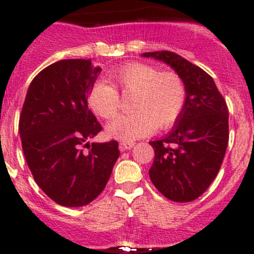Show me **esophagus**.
<instances>
[{
    "instance_id": "1",
    "label": "esophagus",
    "mask_w": 254,
    "mask_h": 254,
    "mask_svg": "<svg viewBox=\"0 0 254 254\" xmlns=\"http://www.w3.org/2000/svg\"><path fill=\"white\" fill-rule=\"evenodd\" d=\"M135 142L132 141H123L119 143V150L120 151H127V150H130V148L134 147Z\"/></svg>"
}]
</instances>
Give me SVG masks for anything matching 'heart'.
<instances>
[{
    "label": "heart",
    "mask_w": 254,
    "mask_h": 254,
    "mask_svg": "<svg viewBox=\"0 0 254 254\" xmlns=\"http://www.w3.org/2000/svg\"><path fill=\"white\" fill-rule=\"evenodd\" d=\"M109 79L123 93H135L131 114L113 120L107 130L112 137L132 141L176 123L186 103V86L175 72H161L142 63H130L109 72ZM91 109L104 119H113L120 108L119 93L112 84L97 82L88 94Z\"/></svg>",
    "instance_id": "b5f03b06"
}]
</instances>
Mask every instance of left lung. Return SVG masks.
Wrapping results in <instances>:
<instances>
[{
    "label": "left lung",
    "mask_w": 254,
    "mask_h": 254,
    "mask_svg": "<svg viewBox=\"0 0 254 254\" xmlns=\"http://www.w3.org/2000/svg\"><path fill=\"white\" fill-rule=\"evenodd\" d=\"M167 64L186 86V103L172 130L150 141L155 161L148 175L167 199L195 200L209 188L222 165L229 142V111L214 79L172 51L141 54Z\"/></svg>",
    "instance_id": "left-lung-1"
}]
</instances>
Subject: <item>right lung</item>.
Wrapping results in <instances>:
<instances>
[{"instance_id": "1", "label": "right lung", "mask_w": 254, "mask_h": 254, "mask_svg": "<svg viewBox=\"0 0 254 254\" xmlns=\"http://www.w3.org/2000/svg\"><path fill=\"white\" fill-rule=\"evenodd\" d=\"M102 68L91 60H61L29 84L19 117L25 161L34 181L59 205H87L103 191L120 152L118 142H92L102 130L88 94ZM88 145V153L83 147Z\"/></svg>"}]
</instances>
